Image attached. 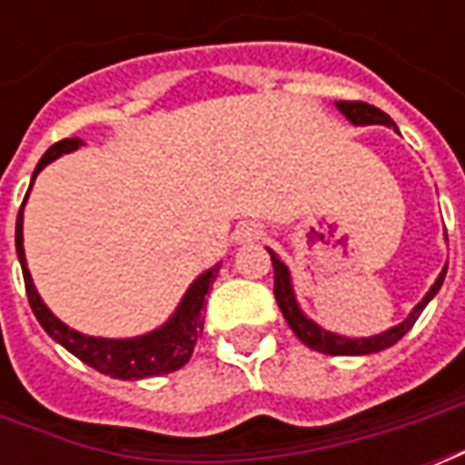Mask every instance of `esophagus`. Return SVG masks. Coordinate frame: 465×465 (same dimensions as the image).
Segmentation results:
<instances>
[{"label": "esophagus", "mask_w": 465, "mask_h": 465, "mask_svg": "<svg viewBox=\"0 0 465 465\" xmlns=\"http://www.w3.org/2000/svg\"><path fill=\"white\" fill-rule=\"evenodd\" d=\"M263 236V229L259 223H242L239 229H236V243H249V242H259Z\"/></svg>", "instance_id": "obj_1"}]
</instances>
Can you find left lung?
Instances as JSON below:
<instances>
[{"label": "left lung", "instance_id": "left-lung-1", "mask_svg": "<svg viewBox=\"0 0 465 465\" xmlns=\"http://www.w3.org/2000/svg\"><path fill=\"white\" fill-rule=\"evenodd\" d=\"M336 109L341 112L351 124L356 126H369V124H383V126H393L396 124L386 112H381L376 106L366 104V102H336ZM273 263V296L279 302V309H282L283 319L292 326V331L302 339L309 349L319 351V353H329V356H366V353H379V351L389 349L393 343L403 339L409 329L416 323V319L420 316V312L429 306V302L439 293V289L443 286V279H446V269L449 263L443 266V272L439 273V279L433 282V286L429 289V293L420 299L413 312L409 313V319H403L399 326H393L389 331L376 333V336H369V339H346V336H339V333H331L322 329L319 323L312 322L306 313L302 312V306L296 302V293H293L292 286V273H289V266L276 256V253L269 249Z\"/></svg>", "mask_w": 465, "mask_h": 465}]
</instances>
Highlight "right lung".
<instances>
[{
    "instance_id": "1",
    "label": "right lung",
    "mask_w": 465,
    "mask_h": 465,
    "mask_svg": "<svg viewBox=\"0 0 465 465\" xmlns=\"http://www.w3.org/2000/svg\"><path fill=\"white\" fill-rule=\"evenodd\" d=\"M82 139H62V142L52 143L46 153L39 159L35 169L36 173L45 169L46 163L59 159L62 153L76 152L82 146ZM32 189V183H29ZM29 193V192H26ZM25 202L16 216V256L22 263V273H25V286L26 296H29V306L35 312L36 322L42 323L45 329L56 343H62L69 353H74L76 359L84 361L86 366H92L104 376L122 381H139L149 379V376H163V373H172L179 371L192 359L193 346L196 339L203 331V306H206V293L212 289L216 273L222 269V263L212 266L209 272H203L196 282L186 289L182 303L176 306V312L172 313V319L153 329V331L143 333V336H134V339H99V336H86L74 329H69L64 322H59L54 313L46 309V303L42 302V296L36 292L35 282H32V273L26 269L25 259V233H22V223H25Z\"/></svg>"
}]
</instances>
